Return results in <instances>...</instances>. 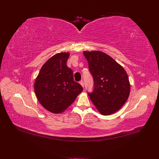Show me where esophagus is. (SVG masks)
Wrapping results in <instances>:
<instances>
[{
	"mask_svg": "<svg viewBox=\"0 0 159 159\" xmlns=\"http://www.w3.org/2000/svg\"><path fill=\"white\" fill-rule=\"evenodd\" d=\"M80 84H81V85L82 86V87L84 88V81H83V80H81L80 81Z\"/></svg>",
	"mask_w": 159,
	"mask_h": 159,
	"instance_id": "obj_1",
	"label": "esophagus"
}]
</instances>
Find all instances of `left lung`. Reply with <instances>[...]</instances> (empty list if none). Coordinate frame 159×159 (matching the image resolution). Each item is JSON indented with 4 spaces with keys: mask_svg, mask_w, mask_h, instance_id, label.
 Listing matches in <instances>:
<instances>
[{
    "mask_svg": "<svg viewBox=\"0 0 159 159\" xmlns=\"http://www.w3.org/2000/svg\"><path fill=\"white\" fill-rule=\"evenodd\" d=\"M94 88L88 93L91 100L103 115L117 111L125 103L130 93L128 75L111 57L100 51L84 52Z\"/></svg>",
    "mask_w": 159,
    "mask_h": 159,
    "instance_id": "obj_1",
    "label": "left lung"
}]
</instances>
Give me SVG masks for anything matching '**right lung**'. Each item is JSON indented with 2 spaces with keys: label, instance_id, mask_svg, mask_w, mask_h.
I'll return each mask as SVG.
<instances>
[{
  "label": "right lung",
  "instance_id": "add662e5",
  "mask_svg": "<svg viewBox=\"0 0 159 159\" xmlns=\"http://www.w3.org/2000/svg\"><path fill=\"white\" fill-rule=\"evenodd\" d=\"M69 56L68 52H61L51 57L42 67L34 83L37 99L54 113L63 112L83 91L66 65Z\"/></svg>",
  "mask_w": 159,
  "mask_h": 159
}]
</instances>
